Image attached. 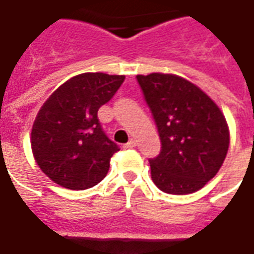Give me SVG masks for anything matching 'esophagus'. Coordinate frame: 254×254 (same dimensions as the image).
Instances as JSON below:
<instances>
[{
    "mask_svg": "<svg viewBox=\"0 0 254 254\" xmlns=\"http://www.w3.org/2000/svg\"><path fill=\"white\" fill-rule=\"evenodd\" d=\"M136 147V141L134 140H129L127 144H124V148H134Z\"/></svg>",
    "mask_w": 254,
    "mask_h": 254,
    "instance_id": "1",
    "label": "esophagus"
}]
</instances>
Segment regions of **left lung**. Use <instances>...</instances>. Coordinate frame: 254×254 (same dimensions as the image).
Here are the masks:
<instances>
[{
  "mask_svg": "<svg viewBox=\"0 0 254 254\" xmlns=\"http://www.w3.org/2000/svg\"><path fill=\"white\" fill-rule=\"evenodd\" d=\"M158 125L162 151L149 159L151 178L169 194L200 190L218 174L230 145L227 121L201 88L171 73L137 74Z\"/></svg>",
  "mask_w": 254,
  "mask_h": 254,
  "instance_id": "8db88e82",
  "label": "left lung"
}]
</instances>
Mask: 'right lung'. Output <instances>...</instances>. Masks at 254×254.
<instances>
[{"instance_id": "1", "label": "right lung", "mask_w": 254, "mask_h": 254, "mask_svg": "<svg viewBox=\"0 0 254 254\" xmlns=\"http://www.w3.org/2000/svg\"><path fill=\"white\" fill-rule=\"evenodd\" d=\"M124 80V74L81 73L42 105L31 130V149L39 169L57 185L84 190L106 177L118 147L102 130L98 110Z\"/></svg>"}]
</instances>
